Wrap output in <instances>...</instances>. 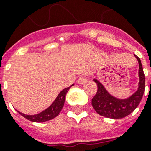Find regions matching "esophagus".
<instances>
[{
    "label": "esophagus",
    "mask_w": 151,
    "mask_h": 151,
    "mask_svg": "<svg viewBox=\"0 0 151 151\" xmlns=\"http://www.w3.org/2000/svg\"><path fill=\"white\" fill-rule=\"evenodd\" d=\"M88 80V78L86 75H83L81 76L80 78L78 79V84H80V85H83V84H85Z\"/></svg>",
    "instance_id": "obj_1"
}]
</instances>
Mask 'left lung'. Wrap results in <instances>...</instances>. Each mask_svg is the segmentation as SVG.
<instances>
[{"label":"left lung","mask_w":151,"mask_h":151,"mask_svg":"<svg viewBox=\"0 0 151 151\" xmlns=\"http://www.w3.org/2000/svg\"><path fill=\"white\" fill-rule=\"evenodd\" d=\"M135 56L139 62V83L138 90L131 97L125 99L113 97L106 92L101 83L96 79L94 80L98 89L96 96L92 99V105L97 114L101 116L113 119L123 118L133 112L140 103L145 90V75L140 59L136 55Z\"/></svg>","instance_id":"obj_1"}]
</instances>
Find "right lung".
I'll return each mask as SVG.
<instances>
[{"label": "right lung", "mask_w": 151, "mask_h": 151, "mask_svg": "<svg viewBox=\"0 0 151 151\" xmlns=\"http://www.w3.org/2000/svg\"><path fill=\"white\" fill-rule=\"evenodd\" d=\"M73 85H72L71 86H73ZM70 87L66 88L63 90V91L59 93V96H57L55 100L54 101V103H52V105H51L48 109H46L45 110H44L43 112L40 113L38 114L26 115L22 114V113L19 112V111H18V112L19 113L22 117H24L25 118H27V120H29V121H31V122H44L53 119V118H55L56 116H58L59 112L61 111L63 107L64 103H65V99H66V93H67V92H68V90L70 88Z\"/></svg>", "instance_id": "right-lung-1"}]
</instances>
